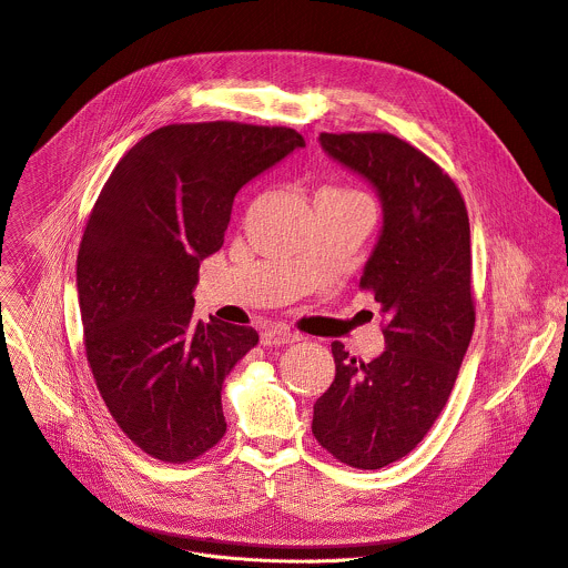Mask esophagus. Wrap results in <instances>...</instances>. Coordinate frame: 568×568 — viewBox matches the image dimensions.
<instances>
[{
  "label": "esophagus",
  "mask_w": 568,
  "mask_h": 568,
  "mask_svg": "<svg viewBox=\"0 0 568 568\" xmlns=\"http://www.w3.org/2000/svg\"><path fill=\"white\" fill-rule=\"evenodd\" d=\"M300 335L293 333V331H286V328H266L262 333V345L264 347H284V345H293L297 343Z\"/></svg>",
  "instance_id": "esophagus-1"
}]
</instances>
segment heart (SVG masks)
I'll return each mask as SVG.
<instances>
[{"label":"heart","instance_id":"heart-1","mask_svg":"<svg viewBox=\"0 0 568 568\" xmlns=\"http://www.w3.org/2000/svg\"><path fill=\"white\" fill-rule=\"evenodd\" d=\"M317 196H326V199H363L356 190H349V187H322L317 192Z\"/></svg>","mask_w":568,"mask_h":568}]
</instances>
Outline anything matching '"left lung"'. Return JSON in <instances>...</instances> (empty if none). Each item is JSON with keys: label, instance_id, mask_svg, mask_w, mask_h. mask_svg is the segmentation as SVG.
Wrapping results in <instances>:
<instances>
[{"label": "left lung", "instance_id": "8db88e82", "mask_svg": "<svg viewBox=\"0 0 568 568\" xmlns=\"http://www.w3.org/2000/svg\"><path fill=\"white\" fill-rule=\"evenodd\" d=\"M383 201V233L361 277L383 311L385 352L363 363L333 343L335 381L313 405V436L358 470L385 468L443 412L475 331L466 201L427 154L389 132L320 134Z\"/></svg>", "mask_w": 568, "mask_h": 568}]
</instances>
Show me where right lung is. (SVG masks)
<instances>
[{"label": "right lung", "instance_id": "1", "mask_svg": "<svg viewBox=\"0 0 568 568\" xmlns=\"http://www.w3.org/2000/svg\"><path fill=\"white\" fill-rule=\"evenodd\" d=\"M297 148L291 128L165 125L119 161L89 212L78 251L87 361L113 420L159 462L187 464L225 434L223 381L260 335L196 320L192 291L240 187Z\"/></svg>", "mask_w": 568, "mask_h": 568}]
</instances>
